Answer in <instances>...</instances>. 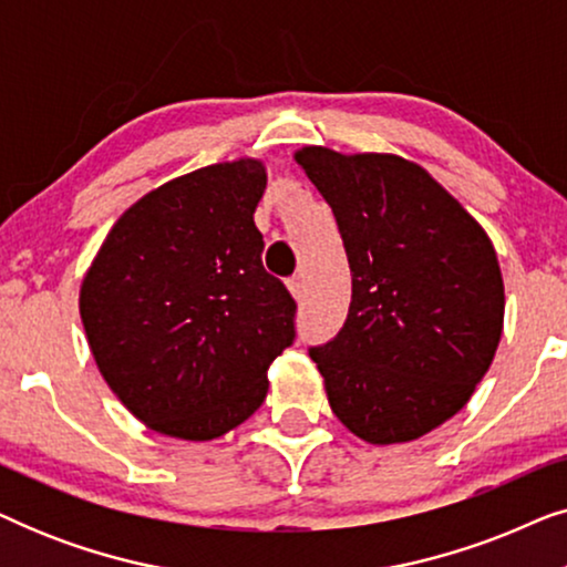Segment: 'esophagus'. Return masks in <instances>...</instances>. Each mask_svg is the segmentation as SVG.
I'll use <instances>...</instances> for the list:
<instances>
[{
  "label": "esophagus",
  "mask_w": 567,
  "mask_h": 567,
  "mask_svg": "<svg viewBox=\"0 0 567 567\" xmlns=\"http://www.w3.org/2000/svg\"><path fill=\"white\" fill-rule=\"evenodd\" d=\"M286 286H289V291H291V297H293V299H301V297H305V284H301V278H299V276L289 278V284H286Z\"/></svg>",
  "instance_id": "34e87169"
}]
</instances>
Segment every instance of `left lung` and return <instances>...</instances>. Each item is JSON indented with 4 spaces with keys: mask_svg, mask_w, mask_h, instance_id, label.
<instances>
[{
    "mask_svg": "<svg viewBox=\"0 0 567 567\" xmlns=\"http://www.w3.org/2000/svg\"><path fill=\"white\" fill-rule=\"evenodd\" d=\"M297 165L336 214L351 307L309 348L338 421L369 444H405L467 405L503 332V276L467 208L398 154L301 146Z\"/></svg>",
    "mask_w": 567,
    "mask_h": 567,
    "instance_id": "1",
    "label": "left lung"
}]
</instances>
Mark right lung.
<instances>
[{
    "label": "right lung",
    "mask_w": 567,
    "mask_h": 567,
    "mask_svg": "<svg viewBox=\"0 0 567 567\" xmlns=\"http://www.w3.org/2000/svg\"><path fill=\"white\" fill-rule=\"evenodd\" d=\"M266 183V165L245 157L159 185L121 214L82 278L100 374L162 436L212 441L245 423L297 336V305L260 260Z\"/></svg>",
    "instance_id": "add662e5"
}]
</instances>
